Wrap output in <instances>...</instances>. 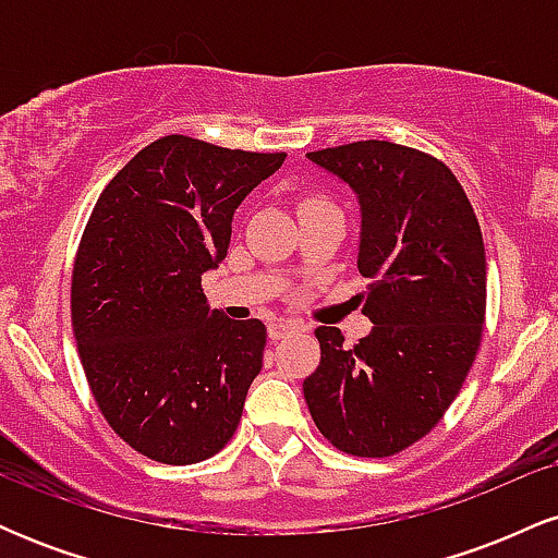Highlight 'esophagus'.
Returning a JSON list of instances; mask_svg holds the SVG:
<instances>
[{
    "label": "esophagus",
    "mask_w": 558,
    "mask_h": 558,
    "mask_svg": "<svg viewBox=\"0 0 558 558\" xmlns=\"http://www.w3.org/2000/svg\"><path fill=\"white\" fill-rule=\"evenodd\" d=\"M293 330H296V325H291V323H270V328H267L272 341H280V338H286L288 332H293Z\"/></svg>",
    "instance_id": "1"
}]
</instances>
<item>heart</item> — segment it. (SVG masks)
<instances>
[{"mask_svg": "<svg viewBox=\"0 0 558 558\" xmlns=\"http://www.w3.org/2000/svg\"><path fill=\"white\" fill-rule=\"evenodd\" d=\"M306 204H319V198H306V202L301 204V207H306Z\"/></svg>", "mask_w": 558, "mask_h": 558, "instance_id": "b5f03b06", "label": "heart"}]
</instances>
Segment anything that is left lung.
I'll use <instances>...</instances> for the list:
<instances>
[{"mask_svg":"<svg viewBox=\"0 0 558 558\" xmlns=\"http://www.w3.org/2000/svg\"><path fill=\"white\" fill-rule=\"evenodd\" d=\"M312 165L360 204L364 315L373 330L345 349L317 328L323 349L304 380L319 433L354 457H390L427 435L457 399L485 323V246L453 172L390 141L310 151Z\"/></svg>","mask_w":558,"mask_h":558,"instance_id":"8db88e82","label":"left lung"}]
</instances>
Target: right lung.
<instances>
[{
    "mask_svg": "<svg viewBox=\"0 0 558 558\" xmlns=\"http://www.w3.org/2000/svg\"><path fill=\"white\" fill-rule=\"evenodd\" d=\"M283 162L165 136L88 217L70 299L83 373L112 430L155 462H202L239 427L267 328L209 310L202 275L226 259L239 204Z\"/></svg>",
    "mask_w": 558,
    "mask_h": 558,
    "instance_id": "right-lung-1",
    "label": "right lung"
}]
</instances>
